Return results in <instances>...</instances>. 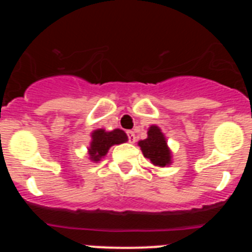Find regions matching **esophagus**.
Listing matches in <instances>:
<instances>
[{"label":"esophagus","mask_w":252,"mask_h":252,"mask_svg":"<svg viewBox=\"0 0 252 252\" xmlns=\"http://www.w3.org/2000/svg\"><path fill=\"white\" fill-rule=\"evenodd\" d=\"M126 133H127V139L130 144H133V142L136 141V136H135V132H133V131L128 130Z\"/></svg>","instance_id":"obj_1"}]
</instances>
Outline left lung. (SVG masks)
<instances>
[{"label": "left lung", "mask_w": 252, "mask_h": 252, "mask_svg": "<svg viewBox=\"0 0 252 252\" xmlns=\"http://www.w3.org/2000/svg\"><path fill=\"white\" fill-rule=\"evenodd\" d=\"M144 157L150 159L154 165L165 166L170 162V151L166 146L164 135L158 126H151L148 131V139L139 142Z\"/></svg>", "instance_id": "left-lung-1"}]
</instances>
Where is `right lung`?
<instances>
[{
	"label": "right lung",
	"mask_w": 252,
	"mask_h": 252,
	"mask_svg": "<svg viewBox=\"0 0 252 252\" xmlns=\"http://www.w3.org/2000/svg\"><path fill=\"white\" fill-rule=\"evenodd\" d=\"M125 141H127V135L120 128H116L111 132H106L104 130L94 131L92 133V142L90 148L91 159L98 161L106 155L111 146L119 145Z\"/></svg>",
	"instance_id": "1"
}]
</instances>
